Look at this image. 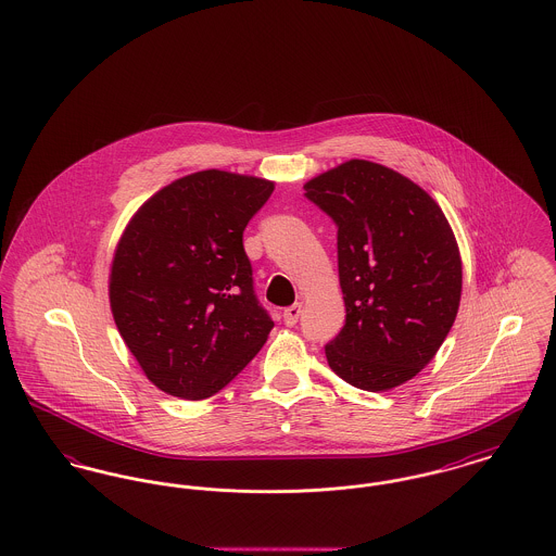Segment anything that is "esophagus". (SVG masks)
Segmentation results:
<instances>
[{"label":"esophagus","mask_w":556,"mask_h":556,"mask_svg":"<svg viewBox=\"0 0 556 556\" xmlns=\"http://www.w3.org/2000/svg\"><path fill=\"white\" fill-rule=\"evenodd\" d=\"M300 313H302V304H293L290 308H286L283 311V323L288 327H293L298 323V318H300Z\"/></svg>","instance_id":"1"}]
</instances>
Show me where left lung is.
Segmentation results:
<instances>
[{"label":"left lung","mask_w":556,"mask_h":556,"mask_svg":"<svg viewBox=\"0 0 556 556\" xmlns=\"http://www.w3.org/2000/svg\"><path fill=\"white\" fill-rule=\"evenodd\" d=\"M304 191L338 225L345 325L325 345L329 367L367 392L406 383L444 344L460 304L446 214L424 187L370 160H345Z\"/></svg>","instance_id":"1"}]
</instances>
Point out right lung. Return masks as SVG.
Returning a JSON list of instances; mask_svg holds the SVG:
<instances>
[{
  "label": "right lung",
  "mask_w": 556,
  "mask_h": 556,
  "mask_svg": "<svg viewBox=\"0 0 556 556\" xmlns=\"http://www.w3.org/2000/svg\"><path fill=\"white\" fill-rule=\"evenodd\" d=\"M273 189L254 175L198 170L146 200L118 239L110 311L164 394L214 396L265 345L275 323L252 290L243 229Z\"/></svg>",
  "instance_id": "obj_1"
}]
</instances>
